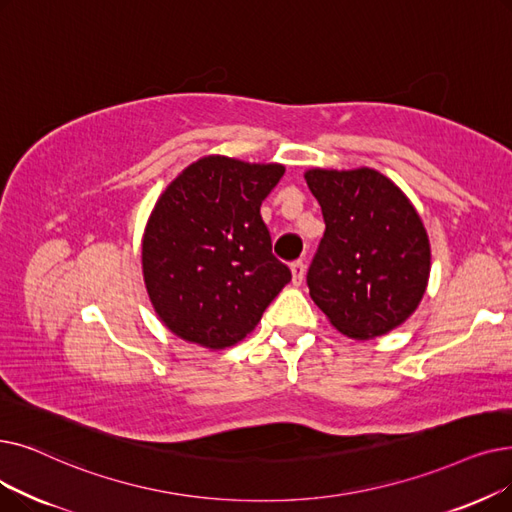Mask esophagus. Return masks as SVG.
<instances>
[{
  "label": "esophagus",
  "instance_id": "obj_1",
  "mask_svg": "<svg viewBox=\"0 0 512 512\" xmlns=\"http://www.w3.org/2000/svg\"><path fill=\"white\" fill-rule=\"evenodd\" d=\"M291 272H293V284L299 286L303 282V278H305V261L299 259V261L291 263Z\"/></svg>",
  "mask_w": 512,
  "mask_h": 512
}]
</instances>
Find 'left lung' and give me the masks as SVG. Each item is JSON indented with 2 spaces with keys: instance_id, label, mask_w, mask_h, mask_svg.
<instances>
[{
  "instance_id": "1",
  "label": "left lung",
  "mask_w": 512,
  "mask_h": 512,
  "mask_svg": "<svg viewBox=\"0 0 512 512\" xmlns=\"http://www.w3.org/2000/svg\"><path fill=\"white\" fill-rule=\"evenodd\" d=\"M305 182L324 215L307 286L349 339H376L404 324L427 291L431 247L410 198L383 173L309 169Z\"/></svg>"
}]
</instances>
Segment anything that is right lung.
I'll list each match as a JSON object with an SVG mask.
<instances>
[{
    "label": "right lung",
    "instance_id": "add662e5",
    "mask_svg": "<svg viewBox=\"0 0 512 512\" xmlns=\"http://www.w3.org/2000/svg\"><path fill=\"white\" fill-rule=\"evenodd\" d=\"M282 175L278 163L209 154L159 196L144 230L142 272L173 335L207 349L232 347L291 282L259 213Z\"/></svg>",
    "mask_w": 512,
    "mask_h": 512
}]
</instances>
